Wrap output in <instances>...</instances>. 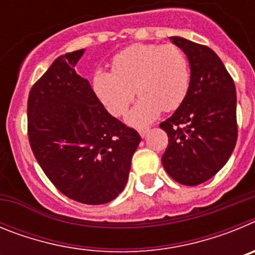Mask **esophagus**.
Returning a JSON list of instances; mask_svg holds the SVG:
<instances>
[{"mask_svg":"<svg viewBox=\"0 0 255 255\" xmlns=\"http://www.w3.org/2000/svg\"><path fill=\"white\" fill-rule=\"evenodd\" d=\"M148 131H149V128H144V129H139V134H140L141 138H144L145 135L148 134Z\"/></svg>","mask_w":255,"mask_h":255,"instance_id":"obj_1","label":"esophagus"}]
</instances>
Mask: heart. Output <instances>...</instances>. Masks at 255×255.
I'll list each match as a JSON object with an SVG mask.
<instances>
[{
    "label": "heart",
    "instance_id": "obj_1",
    "mask_svg": "<svg viewBox=\"0 0 255 255\" xmlns=\"http://www.w3.org/2000/svg\"><path fill=\"white\" fill-rule=\"evenodd\" d=\"M111 66L112 71H94L92 89L115 117L123 116L138 94L140 100L126 116L132 126H145L161 111L176 110L188 94L190 66L185 53L175 44H132L114 56Z\"/></svg>",
    "mask_w": 255,
    "mask_h": 255
}]
</instances>
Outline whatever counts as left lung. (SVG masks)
Wrapping results in <instances>:
<instances>
[{"mask_svg":"<svg viewBox=\"0 0 255 255\" xmlns=\"http://www.w3.org/2000/svg\"><path fill=\"white\" fill-rule=\"evenodd\" d=\"M171 39L188 56L190 84L184 102L159 124L168 135L162 164L175 181L194 186L215 176L235 148L236 89L215 51L185 38Z\"/></svg>","mask_w":255,"mask_h":255,"instance_id":"left-lung-1","label":"left lung"}]
</instances>
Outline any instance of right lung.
Wrapping results in <instances>:
<instances>
[{
	"label": "right lung",
	"mask_w": 255,
	"mask_h": 255,
	"mask_svg": "<svg viewBox=\"0 0 255 255\" xmlns=\"http://www.w3.org/2000/svg\"><path fill=\"white\" fill-rule=\"evenodd\" d=\"M83 53L56 58L31 87L28 138L62 194L79 203L105 204L125 188L140 135L108 114L89 82L76 74Z\"/></svg>",
	"instance_id": "right-lung-1"
}]
</instances>
